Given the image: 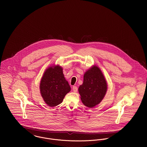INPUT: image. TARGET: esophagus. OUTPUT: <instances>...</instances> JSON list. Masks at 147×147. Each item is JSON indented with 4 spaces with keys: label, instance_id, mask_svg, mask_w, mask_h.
Wrapping results in <instances>:
<instances>
[{
    "label": "esophagus",
    "instance_id": "34e87169",
    "mask_svg": "<svg viewBox=\"0 0 147 147\" xmlns=\"http://www.w3.org/2000/svg\"><path fill=\"white\" fill-rule=\"evenodd\" d=\"M78 88L76 86H73V88H72V90H73V91L74 92H76L77 91H78Z\"/></svg>",
    "mask_w": 147,
    "mask_h": 147
}]
</instances>
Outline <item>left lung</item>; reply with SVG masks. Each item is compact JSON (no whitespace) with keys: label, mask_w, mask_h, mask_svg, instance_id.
Wrapping results in <instances>:
<instances>
[{"label":"left lung","mask_w":147,"mask_h":147,"mask_svg":"<svg viewBox=\"0 0 147 147\" xmlns=\"http://www.w3.org/2000/svg\"><path fill=\"white\" fill-rule=\"evenodd\" d=\"M107 88L102 71L97 66L93 65L85 72L83 83L79 87L78 90L84 105L92 108L101 102Z\"/></svg>","instance_id":"1"}]
</instances>
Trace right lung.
<instances>
[{
  "label": "right lung",
  "instance_id": "obj_1",
  "mask_svg": "<svg viewBox=\"0 0 147 147\" xmlns=\"http://www.w3.org/2000/svg\"><path fill=\"white\" fill-rule=\"evenodd\" d=\"M40 88L43 100L50 107L61 104L66 94L71 90L64 76L63 68L59 65H52L45 70Z\"/></svg>",
  "mask_w": 147,
  "mask_h": 147
}]
</instances>
